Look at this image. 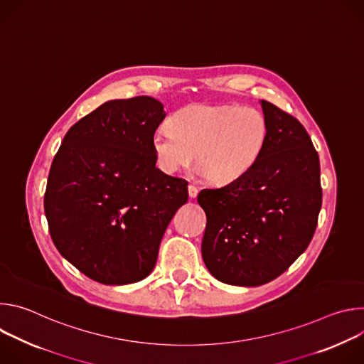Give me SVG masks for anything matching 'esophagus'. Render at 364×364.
<instances>
[{"label":"esophagus","instance_id":"34e87169","mask_svg":"<svg viewBox=\"0 0 364 364\" xmlns=\"http://www.w3.org/2000/svg\"><path fill=\"white\" fill-rule=\"evenodd\" d=\"M197 194H198L197 187L193 186V184H190V186H188V196H190V198H196Z\"/></svg>","mask_w":364,"mask_h":364}]
</instances>
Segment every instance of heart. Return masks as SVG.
Here are the masks:
<instances>
[{
    "label": "heart",
    "instance_id": "b5f03b06",
    "mask_svg": "<svg viewBox=\"0 0 364 364\" xmlns=\"http://www.w3.org/2000/svg\"><path fill=\"white\" fill-rule=\"evenodd\" d=\"M269 136L262 111L237 105H190L152 135L155 161L167 174L187 168L197 154L198 173L229 184L253 168Z\"/></svg>",
    "mask_w": 364,
    "mask_h": 364
}]
</instances>
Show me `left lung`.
Segmentation results:
<instances>
[{
    "instance_id": "8db88e82",
    "label": "left lung",
    "mask_w": 364,
    "mask_h": 364,
    "mask_svg": "<svg viewBox=\"0 0 364 364\" xmlns=\"http://www.w3.org/2000/svg\"><path fill=\"white\" fill-rule=\"evenodd\" d=\"M261 105L269 122L261 159L239 180L197 196L207 218L203 261L229 285L259 287L285 272L313 239L323 201L308 132L274 103Z\"/></svg>"
}]
</instances>
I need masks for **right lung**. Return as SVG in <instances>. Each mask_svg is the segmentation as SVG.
Listing matches in <instances>:
<instances>
[{"label": "right lung", "instance_id": "add662e5", "mask_svg": "<svg viewBox=\"0 0 364 364\" xmlns=\"http://www.w3.org/2000/svg\"><path fill=\"white\" fill-rule=\"evenodd\" d=\"M163 103L136 96L103 103L65 135L44 193L50 236L87 278L127 285L146 278L163 235L187 203V181L155 167L152 135Z\"/></svg>", "mask_w": 364, "mask_h": 364}]
</instances>
